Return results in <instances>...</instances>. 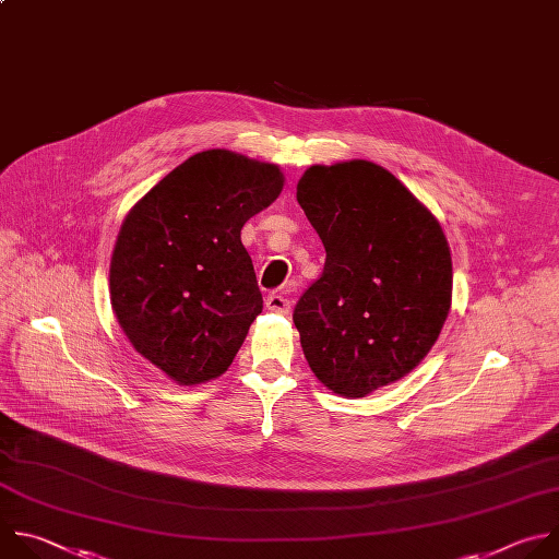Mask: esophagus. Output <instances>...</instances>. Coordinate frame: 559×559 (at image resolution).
I'll use <instances>...</instances> for the list:
<instances>
[{
  "label": "esophagus",
  "instance_id": "esophagus-1",
  "mask_svg": "<svg viewBox=\"0 0 559 559\" xmlns=\"http://www.w3.org/2000/svg\"><path fill=\"white\" fill-rule=\"evenodd\" d=\"M266 308L273 312H280V314H286L290 310V299L284 297L282 293H273L266 297Z\"/></svg>",
  "mask_w": 559,
  "mask_h": 559
}]
</instances>
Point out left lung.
<instances>
[{"label":"left lung","instance_id":"8db88e82","mask_svg":"<svg viewBox=\"0 0 559 559\" xmlns=\"http://www.w3.org/2000/svg\"><path fill=\"white\" fill-rule=\"evenodd\" d=\"M297 202L325 249L293 321L314 377L361 399L414 370L452 306V255L438 219L388 169L314 165Z\"/></svg>","mask_w":559,"mask_h":559}]
</instances>
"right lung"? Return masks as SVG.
<instances>
[{
    "label": "right lung",
    "mask_w": 559,
    "mask_h": 559,
    "mask_svg": "<svg viewBox=\"0 0 559 559\" xmlns=\"http://www.w3.org/2000/svg\"><path fill=\"white\" fill-rule=\"evenodd\" d=\"M275 165L193 154L128 213L109 295L132 346L182 385L225 372L262 312L240 231L282 191Z\"/></svg>",
    "instance_id": "obj_1"
}]
</instances>
